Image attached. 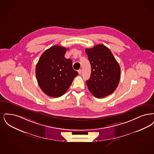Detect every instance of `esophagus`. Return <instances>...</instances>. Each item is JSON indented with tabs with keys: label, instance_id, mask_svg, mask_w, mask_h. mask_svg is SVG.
Masks as SVG:
<instances>
[{
	"label": "esophagus",
	"instance_id": "1",
	"mask_svg": "<svg viewBox=\"0 0 154 154\" xmlns=\"http://www.w3.org/2000/svg\"><path fill=\"white\" fill-rule=\"evenodd\" d=\"M78 71V73H79V74H80V75L81 74V73H82V69H79Z\"/></svg>",
	"mask_w": 154,
	"mask_h": 154
}]
</instances>
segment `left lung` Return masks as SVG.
<instances>
[{
    "label": "left lung",
    "mask_w": 154,
    "mask_h": 154,
    "mask_svg": "<svg viewBox=\"0 0 154 154\" xmlns=\"http://www.w3.org/2000/svg\"><path fill=\"white\" fill-rule=\"evenodd\" d=\"M91 73L86 81L88 88L95 97L102 98L112 94L118 86L120 67L110 50L103 45L86 49Z\"/></svg>",
    "instance_id": "1"
}]
</instances>
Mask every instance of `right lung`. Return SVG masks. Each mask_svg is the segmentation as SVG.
<instances>
[{
	"label": "right lung",
	"mask_w": 154,
	"mask_h": 154,
	"mask_svg": "<svg viewBox=\"0 0 154 154\" xmlns=\"http://www.w3.org/2000/svg\"><path fill=\"white\" fill-rule=\"evenodd\" d=\"M67 48L54 45L46 50L35 67V75L42 91L51 97H59L67 91L78 72L72 61L64 57Z\"/></svg>",
	"instance_id": "add662e5"
}]
</instances>
